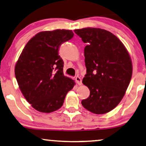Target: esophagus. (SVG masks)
<instances>
[{
    "instance_id": "34e87169",
    "label": "esophagus",
    "mask_w": 146,
    "mask_h": 146,
    "mask_svg": "<svg viewBox=\"0 0 146 146\" xmlns=\"http://www.w3.org/2000/svg\"><path fill=\"white\" fill-rule=\"evenodd\" d=\"M75 81H76V82H77V83L79 85H82V80L81 79V77H79V76H77V77H75Z\"/></svg>"
}]
</instances>
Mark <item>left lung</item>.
Here are the masks:
<instances>
[{"label": "left lung", "mask_w": 146, "mask_h": 146, "mask_svg": "<svg viewBox=\"0 0 146 146\" xmlns=\"http://www.w3.org/2000/svg\"><path fill=\"white\" fill-rule=\"evenodd\" d=\"M84 43L87 74L83 83L90 95L81 101L96 114L111 111L124 97L132 75V63L124 45L107 30L85 28L74 30Z\"/></svg>", "instance_id": "8db88e82"}]
</instances>
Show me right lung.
<instances>
[{
  "mask_svg": "<svg viewBox=\"0 0 146 146\" xmlns=\"http://www.w3.org/2000/svg\"><path fill=\"white\" fill-rule=\"evenodd\" d=\"M74 36L72 30L39 32L30 39L16 63L14 73L26 100L39 112L50 113L62 106L75 81L64 76L59 55L63 43Z\"/></svg>",
  "mask_w": 146,
  "mask_h": 146,
  "instance_id": "add662e5",
  "label": "right lung"
}]
</instances>
